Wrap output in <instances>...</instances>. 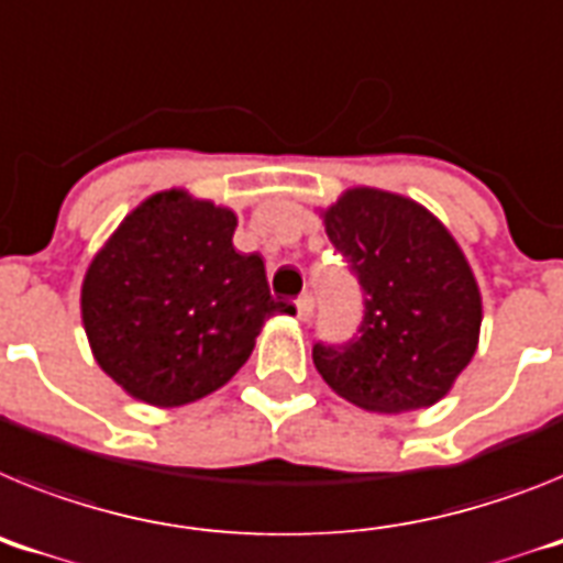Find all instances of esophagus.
Listing matches in <instances>:
<instances>
[{"label": "esophagus", "mask_w": 563, "mask_h": 563, "mask_svg": "<svg viewBox=\"0 0 563 563\" xmlns=\"http://www.w3.org/2000/svg\"><path fill=\"white\" fill-rule=\"evenodd\" d=\"M296 313H299V319L305 321L307 316L313 313V296H299V299H296Z\"/></svg>", "instance_id": "obj_1"}]
</instances>
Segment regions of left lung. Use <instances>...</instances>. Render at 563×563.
<instances>
[{
	"label": "left lung",
	"mask_w": 563,
	"mask_h": 563,
	"mask_svg": "<svg viewBox=\"0 0 563 563\" xmlns=\"http://www.w3.org/2000/svg\"><path fill=\"white\" fill-rule=\"evenodd\" d=\"M321 219L362 285L364 319L347 344H316V369L362 410L432 407L482 333V290L464 250L424 205L378 187H350Z\"/></svg>",
	"instance_id": "left-lung-1"
}]
</instances>
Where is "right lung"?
<instances>
[{"label":"right lung","instance_id":"add662e5","mask_svg":"<svg viewBox=\"0 0 563 563\" xmlns=\"http://www.w3.org/2000/svg\"><path fill=\"white\" fill-rule=\"evenodd\" d=\"M235 213L181 187L124 216L81 282L96 364L128 396L181 407L239 373L276 301L258 253L233 247Z\"/></svg>","mask_w":563,"mask_h":563}]
</instances>
